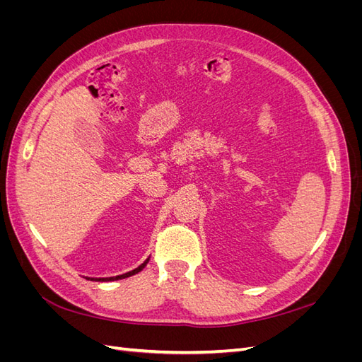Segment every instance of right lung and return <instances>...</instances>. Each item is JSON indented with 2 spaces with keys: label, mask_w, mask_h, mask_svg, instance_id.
I'll return each instance as SVG.
<instances>
[{
  "label": "right lung",
  "mask_w": 362,
  "mask_h": 362,
  "mask_svg": "<svg viewBox=\"0 0 362 362\" xmlns=\"http://www.w3.org/2000/svg\"><path fill=\"white\" fill-rule=\"evenodd\" d=\"M148 261H149V258L144 262V264H140L137 269H134V270H131V272H128V273H124V275H119V276H112V278H87V279H92V281H117V279H124V278H128V276H131V275H136V273H139L140 270H144V267L148 264Z\"/></svg>",
  "instance_id": "1"
}]
</instances>
